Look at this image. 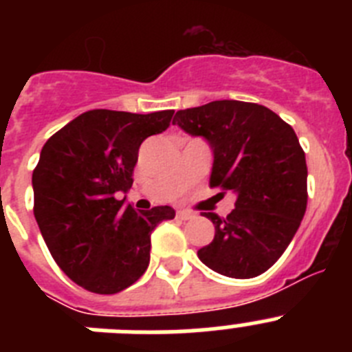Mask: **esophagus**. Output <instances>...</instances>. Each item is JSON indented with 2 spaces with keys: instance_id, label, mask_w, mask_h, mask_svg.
Returning a JSON list of instances; mask_svg holds the SVG:
<instances>
[{
  "instance_id": "34e87169",
  "label": "esophagus",
  "mask_w": 352,
  "mask_h": 352,
  "mask_svg": "<svg viewBox=\"0 0 352 352\" xmlns=\"http://www.w3.org/2000/svg\"><path fill=\"white\" fill-rule=\"evenodd\" d=\"M194 217H195L194 211H188V210L178 211V219H182V220H190V219H194Z\"/></svg>"
}]
</instances>
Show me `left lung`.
<instances>
[{"instance_id": "1", "label": "left lung", "mask_w": 352, "mask_h": 352, "mask_svg": "<svg viewBox=\"0 0 352 352\" xmlns=\"http://www.w3.org/2000/svg\"><path fill=\"white\" fill-rule=\"evenodd\" d=\"M173 125L210 142V186L236 194L227 217L206 213L214 238L199 259L231 278L272 268L296 234L309 199L305 151L292 126L264 105L239 100L183 109Z\"/></svg>"}]
</instances>
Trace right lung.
Segmentation results:
<instances>
[{"label": "right lung", "mask_w": 352, "mask_h": 352, "mask_svg": "<svg viewBox=\"0 0 352 352\" xmlns=\"http://www.w3.org/2000/svg\"><path fill=\"white\" fill-rule=\"evenodd\" d=\"M173 114L93 109L43 144L33 213L52 259L86 291L116 294L138 282L151 232L176 214L170 206L135 211L120 199L133 183L142 141L167 130Z\"/></svg>", "instance_id": "obj_1"}]
</instances>
